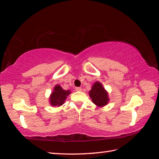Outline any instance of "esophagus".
<instances>
[{"label": "esophagus", "mask_w": 159, "mask_h": 159, "mask_svg": "<svg viewBox=\"0 0 159 159\" xmlns=\"http://www.w3.org/2000/svg\"><path fill=\"white\" fill-rule=\"evenodd\" d=\"M81 90H82V88H79V87L76 88V91H78V92H80V91H81Z\"/></svg>", "instance_id": "esophagus-1"}]
</instances>
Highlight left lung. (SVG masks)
<instances>
[{"mask_svg":"<svg viewBox=\"0 0 159 159\" xmlns=\"http://www.w3.org/2000/svg\"><path fill=\"white\" fill-rule=\"evenodd\" d=\"M88 93L92 102L99 107H104L109 103L108 92L104 89L100 82H95Z\"/></svg>","mask_w":159,"mask_h":159,"instance_id":"1","label":"left lung"}]
</instances>
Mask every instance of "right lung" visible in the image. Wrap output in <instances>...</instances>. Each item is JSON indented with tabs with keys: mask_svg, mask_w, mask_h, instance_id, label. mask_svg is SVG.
I'll return each mask as SVG.
<instances>
[{
	"mask_svg": "<svg viewBox=\"0 0 159 159\" xmlns=\"http://www.w3.org/2000/svg\"><path fill=\"white\" fill-rule=\"evenodd\" d=\"M71 93L69 90H65L60 85H56L49 98L50 104L52 107L61 106Z\"/></svg>",
	"mask_w": 159,
	"mask_h": 159,
	"instance_id": "obj_1",
	"label": "right lung"
}]
</instances>
